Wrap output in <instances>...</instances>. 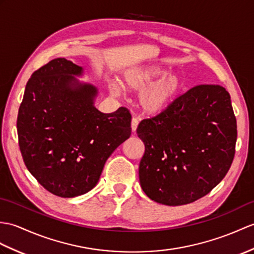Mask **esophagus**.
<instances>
[{
  "label": "esophagus",
  "mask_w": 254,
  "mask_h": 254,
  "mask_svg": "<svg viewBox=\"0 0 254 254\" xmlns=\"http://www.w3.org/2000/svg\"><path fill=\"white\" fill-rule=\"evenodd\" d=\"M137 126H138V120L136 119V118H132V122H131V127H132V131L135 132L136 131L137 128Z\"/></svg>",
  "instance_id": "1"
}]
</instances>
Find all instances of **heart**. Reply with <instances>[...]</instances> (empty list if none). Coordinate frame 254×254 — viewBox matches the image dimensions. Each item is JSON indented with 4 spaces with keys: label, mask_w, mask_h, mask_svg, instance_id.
<instances>
[{
    "label": "heart",
    "mask_w": 254,
    "mask_h": 254,
    "mask_svg": "<svg viewBox=\"0 0 254 254\" xmlns=\"http://www.w3.org/2000/svg\"><path fill=\"white\" fill-rule=\"evenodd\" d=\"M122 84L127 90L140 91L138 105L145 113L156 115L166 110L179 95L183 81L176 73L169 72L158 66H146L128 69L123 73ZM111 91L119 95L121 86L114 84Z\"/></svg>",
    "instance_id": "heart-1"
}]
</instances>
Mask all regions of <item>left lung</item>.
I'll return each instance as SVG.
<instances>
[{"mask_svg": "<svg viewBox=\"0 0 254 254\" xmlns=\"http://www.w3.org/2000/svg\"><path fill=\"white\" fill-rule=\"evenodd\" d=\"M145 144L141 190L154 201L182 205L209 193L232 166L237 123L229 93L197 85L136 129Z\"/></svg>", "mask_w": 254, "mask_h": 254, "instance_id": "obj_1", "label": "left lung"}]
</instances>
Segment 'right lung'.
<instances>
[{
	"mask_svg": "<svg viewBox=\"0 0 254 254\" xmlns=\"http://www.w3.org/2000/svg\"><path fill=\"white\" fill-rule=\"evenodd\" d=\"M83 73L66 58L47 63L29 79L17 118L27 169L63 198L93 190L107 159L131 135L128 110L99 111L94 106L98 88L80 81Z\"/></svg>",
	"mask_w": 254,
	"mask_h": 254,
	"instance_id": "obj_1",
	"label": "right lung"
}]
</instances>
